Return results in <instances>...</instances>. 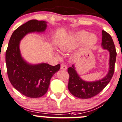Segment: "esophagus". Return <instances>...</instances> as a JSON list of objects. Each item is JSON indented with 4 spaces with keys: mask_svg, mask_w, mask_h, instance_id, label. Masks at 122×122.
I'll return each mask as SVG.
<instances>
[{
    "mask_svg": "<svg viewBox=\"0 0 122 122\" xmlns=\"http://www.w3.org/2000/svg\"><path fill=\"white\" fill-rule=\"evenodd\" d=\"M61 69L63 70H66L67 69V67L64 64H62L61 65Z\"/></svg>",
    "mask_w": 122,
    "mask_h": 122,
    "instance_id": "obj_1",
    "label": "esophagus"
}]
</instances>
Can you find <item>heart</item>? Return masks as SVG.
Returning <instances> with one entry per match:
<instances>
[{"label":"heart","mask_w":122,"mask_h":122,"mask_svg":"<svg viewBox=\"0 0 122 122\" xmlns=\"http://www.w3.org/2000/svg\"><path fill=\"white\" fill-rule=\"evenodd\" d=\"M85 31H80L76 33L71 37L70 41H62L59 42L58 46L60 51L62 52H67L71 50L79 43L83 41L86 37L85 45L86 46H92L97 42V37L94 34H90ZM56 56H59L58 53H56Z\"/></svg>","instance_id":"b5f03b06"}]
</instances>
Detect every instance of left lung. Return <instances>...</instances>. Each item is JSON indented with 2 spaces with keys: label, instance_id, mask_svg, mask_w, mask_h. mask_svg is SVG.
<instances>
[{
  "label": "left lung",
  "instance_id": "8db88e82",
  "mask_svg": "<svg viewBox=\"0 0 122 122\" xmlns=\"http://www.w3.org/2000/svg\"><path fill=\"white\" fill-rule=\"evenodd\" d=\"M101 46L102 49L108 51L110 53L109 70L104 78L96 81H85L81 79L77 73L74 64L68 68L70 76L68 89L71 94L76 97L87 99L95 96L103 90L112 79L114 74L117 54L112 37L104 30L102 31Z\"/></svg>",
  "mask_w": 122,
  "mask_h": 122
}]
</instances>
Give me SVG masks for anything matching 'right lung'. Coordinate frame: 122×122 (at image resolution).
<instances>
[{"mask_svg": "<svg viewBox=\"0 0 122 122\" xmlns=\"http://www.w3.org/2000/svg\"><path fill=\"white\" fill-rule=\"evenodd\" d=\"M47 22L30 20L13 32L6 52L7 73L10 83L21 94L27 97L39 98L48 91L50 80L60 70V65L52 66L46 63L31 64L21 56L20 41L31 33L44 32Z\"/></svg>", "mask_w": 122, "mask_h": 122, "instance_id": "right-lung-1", "label": "right lung"}]
</instances>
